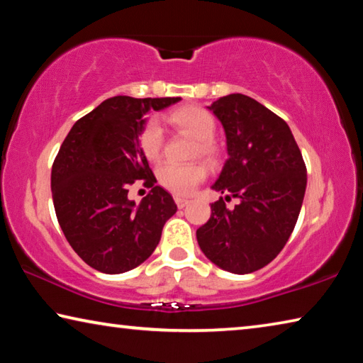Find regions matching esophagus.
<instances>
[{
  "label": "esophagus",
  "instance_id": "obj_1",
  "mask_svg": "<svg viewBox=\"0 0 363 363\" xmlns=\"http://www.w3.org/2000/svg\"><path fill=\"white\" fill-rule=\"evenodd\" d=\"M174 201H176V205H177V208H184V206H187L189 205V199H184V196H174Z\"/></svg>",
  "mask_w": 363,
  "mask_h": 363
}]
</instances>
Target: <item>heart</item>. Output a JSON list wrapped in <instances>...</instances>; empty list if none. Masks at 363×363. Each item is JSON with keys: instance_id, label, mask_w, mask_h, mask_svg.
I'll return each mask as SVG.
<instances>
[{"instance_id": "obj_1", "label": "heart", "mask_w": 363, "mask_h": 363, "mask_svg": "<svg viewBox=\"0 0 363 363\" xmlns=\"http://www.w3.org/2000/svg\"><path fill=\"white\" fill-rule=\"evenodd\" d=\"M169 123L179 128L189 136L196 139L195 152L206 157L216 155V145L213 143L214 131H216V121L208 110L187 106L173 110L168 115ZM140 150L147 160L155 162L162 155L163 149V128L157 118H150L145 123L139 134ZM208 176V168L203 163H163L157 169L158 182L164 189L171 190L176 195H189L192 190L203 182Z\"/></svg>"}]
</instances>
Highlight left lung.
<instances>
[{
    "label": "left lung",
    "mask_w": 363,
    "mask_h": 363,
    "mask_svg": "<svg viewBox=\"0 0 363 363\" xmlns=\"http://www.w3.org/2000/svg\"><path fill=\"white\" fill-rule=\"evenodd\" d=\"M225 133L227 155L211 189L223 196L196 230L200 250L218 267L250 274L277 256L296 225L307 171L290 126L245 94H229L210 107Z\"/></svg>",
    "instance_id": "left-lung-1"
}]
</instances>
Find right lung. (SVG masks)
<instances>
[{
    "mask_svg": "<svg viewBox=\"0 0 363 363\" xmlns=\"http://www.w3.org/2000/svg\"><path fill=\"white\" fill-rule=\"evenodd\" d=\"M181 97L115 96L72 126L51 171L52 201L67 242L82 259L104 274H123L157 248L163 225L177 211L140 150L145 115ZM152 187L139 206L129 186Z\"/></svg>",
    "mask_w": 363,
    "mask_h": 363,
    "instance_id": "1",
    "label": "right lung"
}]
</instances>
